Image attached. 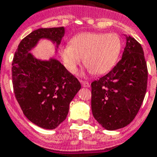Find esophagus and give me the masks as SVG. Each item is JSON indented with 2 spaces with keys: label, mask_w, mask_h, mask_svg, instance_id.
<instances>
[{
  "label": "esophagus",
  "mask_w": 157,
  "mask_h": 157,
  "mask_svg": "<svg viewBox=\"0 0 157 157\" xmlns=\"http://www.w3.org/2000/svg\"><path fill=\"white\" fill-rule=\"evenodd\" d=\"M80 82L82 83V86L83 87H86V88L90 87V84H89L88 82H85V81H82V80H80Z\"/></svg>",
  "instance_id": "34e87169"
}]
</instances>
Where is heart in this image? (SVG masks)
<instances>
[{
	"instance_id": "b5f03b06",
	"label": "heart",
	"mask_w": 157,
	"mask_h": 157,
	"mask_svg": "<svg viewBox=\"0 0 157 157\" xmlns=\"http://www.w3.org/2000/svg\"><path fill=\"white\" fill-rule=\"evenodd\" d=\"M122 48V41L116 33H83L75 37L71 45L61 49L65 67L75 72L83 58L84 65L94 75L108 72L116 64Z\"/></svg>"
}]
</instances>
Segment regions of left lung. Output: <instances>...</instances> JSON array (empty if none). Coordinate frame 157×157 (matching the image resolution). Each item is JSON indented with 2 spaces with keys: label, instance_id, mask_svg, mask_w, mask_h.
I'll return each instance as SVG.
<instances>
[{
  "label": "left lung",
  "instance_id": "1",
  "mask_svg": "<svg viewBox=\"0 0 157 157\" xmlns=\"http://www.w3.org/2000/svg\"><path fill=\"white\" fill-rule=\"evenodd\" d=\"M126 37L121 60L91 84L92 115L107 130L129 125L138 113L147 92L148 70L143 48L134 38Z\"/></svg>",
  "mask_w": 157,
  "mask_h": 157
}]
</instances>
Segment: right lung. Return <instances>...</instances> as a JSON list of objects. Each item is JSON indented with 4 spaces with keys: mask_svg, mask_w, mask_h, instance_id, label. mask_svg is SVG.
<instances>
[{
    "mask_svg": "<svg viewBox=\"0 0 157 157\" xmlns=\"http://www.w3.org/2000/svg\"><path fill=\"white\" fill-rule=\"evenodd\" d=\"M64 35V27L35 30L21 40L13 59L16 99L25 116L43 129H55L66 119L81 84L57 59H38L31 51L42 38L55 44L57 50Z\"/></svg>",
    "mask_w": 157,
    "mask_h": 157,
    "instance_id": "add662e5",
    "label": "right lung"
}]
</instances>
